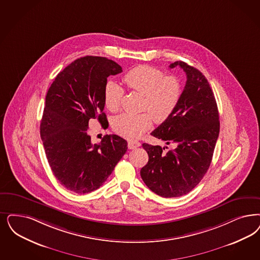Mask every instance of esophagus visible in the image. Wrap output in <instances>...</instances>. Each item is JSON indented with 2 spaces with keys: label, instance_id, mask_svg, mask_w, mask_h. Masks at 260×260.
I'll return each mask as SVG.
<instances>
[{
  "label": "esophagus",
  "instance_id": "esophagus-1",
  "mask_svg": "<svg viewBox=\"0 0 260 260\" xmlns=\"http://www.w3.org/2000/svg\"><path fill=\"white\" fill-rule=\"evenodd\" d=\"M140 146H141V144H140V142H138V141H128V143H127V147L131 150H135V149L140 147Z\"/></svg>",
  "mask_w": 260,
  "mask_h": 260
}]
</instances>
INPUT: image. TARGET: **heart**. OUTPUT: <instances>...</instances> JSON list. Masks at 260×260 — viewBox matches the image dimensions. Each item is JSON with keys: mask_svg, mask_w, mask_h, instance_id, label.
Wrapping results in <instances>:
<instances>
[{"mask_svg": "<svg viewBox=\"0 0 260 260\" xmlns=\"http://www.w3.org/2000/svg\"><path fill=\"white\" fill-rule=\"evenodd\" d=\"M125 86L144 96L142 109L147 112L138 114L123 113L114 119L112 126L118 135L127 139H136L148 132L154 122L160 124L172 115L181 97V84L174 76L149 65L137 66L127 72L123 78ZM124 89L114 81H108L105 86L104 100L111 112L121 108Z\"/></svg>", "mask_w": 260, "mask_h": 260, "instance_id": "1", "label": "heart"}]
</instances>
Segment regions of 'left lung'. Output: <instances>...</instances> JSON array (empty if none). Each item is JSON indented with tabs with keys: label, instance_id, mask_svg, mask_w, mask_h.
<instances>
[{
	"label": "left lung",
	"instance_id": "obj_1",
	"mask_svg": "<svg viewBox=\"0 0 260 260\" xmlns=\"http://www.w3.org/2000/svg\"><path fill=\"white\" fill-rule=\"evenodd\" d=\"M178 66L187 78L179 105L151 134L176 148L165 152L168 147L142 145L149 161L140 171L141 178L164 198L183 196L197 186L210 166L220 132L216 100L206 77L183 61L169 67Z\"/></svg>",
	"mask_w": 260,
	"mask_h": 260
}]
</instances>
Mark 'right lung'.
Masks as SVG:
<instances>
[{"label": "right lung", "instance_id": "right-lung-1", "mask_svg": "<svg viewBox=\"0 0 260 260\" xmlns=\"http://www.w3.org/2000/svg\"><path fill=\"white\" fill-rule=\"evenodd\" d=\"M122 72L115 61L87 55L57 74L46 95L40 135L55 179L74 193L100 188L123 157L127 143L116 135L91 143L89 124L108 122L104 112V91L109 76Z\"/></svg>", "mask_w": 260, "mask_h": 260}]
</instances>
